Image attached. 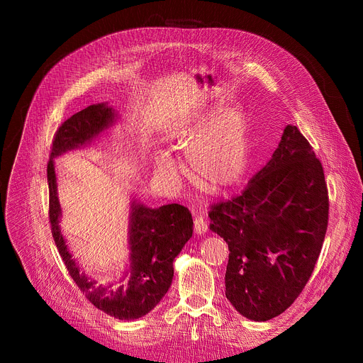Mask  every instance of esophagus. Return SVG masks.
<instances>
[{"label": "esophagus", "instance_id": "1", "mask_svg": "<svg viewBox=\"0 0 363 363\" xmlns=\"http://www.w3.org/2000/svg\"><path fill=\"white\" fill-rule=\"evenodd\" d=\"M194 231H196V234H200V235L207 231V222L203 216L194 218Z\"/></svg>", "mask_w": 363, "mask_h": 363}]
</instances>
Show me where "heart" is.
<instances>
[{"mask_svg": "<svg viewBox=\"0 0 363 363\" xmlns=\"http://www.w3.org/2000/svg\"><path fill=\"white\" fill-rule=\"evenodd\" d=\"M166 141L175 150H186L193 181L206 191L219 193L244 175L249 162V119L238 107L211 110L172 125ZM157 174L175 178L178 166L166 152L155 157Z\"/></svg>", "mask_w": 363, "mask_h": 363, "instance_id": "b5f03b06", "label": "heart"}]
</instances>
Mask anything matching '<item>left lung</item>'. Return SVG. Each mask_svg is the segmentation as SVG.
I'll use <instances>...</instances> for the list:
<instances>
[{
  "mask_svg": "<svg viewBox=\"0 0 363 363\" xmlns=\"http://www.w3.org/2000/svg\"><path fill=\"white\" fill-rule=\"evenodd\" d=\"M328 211L322 164L289 125L244 191L208 212L211 230L230 249L225 296L237 312L262 322L291 306L313 272Z\"/></svg>",
  "mask_w": 363,
  "mask_h": 363,
  "instance_id": "1",
  "label": "left lung"
}]
</instances>
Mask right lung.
Instances as JSON below:
<instances>
[{
    "label": "right lung",
    "instance_id": "add662e5",
    "mask_svg": "<svg viewBox=\"0 0 363 363\" xmlns=\"http://www.w3.org/2000/svg\"><path fill=\"white\" fill-rule=\"evenodd\" d=\"M118 119L107 103L92 104L73 114L57 129L52 140L47 178L50 188V222L54 242L66 268L85 297L95 308L118 319H138L155 309L167 293L174 278V260L193 235V218L181 204L148 207L130 201L129 269L118 284L101 285L81 271L62 234V207L57 196L54 159L66 151L89 145Z\"/></svg>",
    "mask_w": 363,
    "mask_h": 363
}]
</instances>
